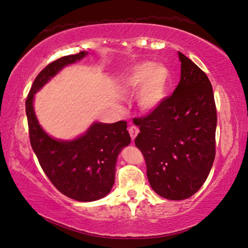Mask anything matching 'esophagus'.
<instances>
[{
    "mask_svg": "<svg viewBox=\"0 0 248 248\" xmlns=\"http://www.w3.org/2000/svg\"><path fill=\"white\" fill-rule=\"evenodd\" d=\"M128 133L130 135V138H132V140L134 141V139L136 138V136H137L138 133H139V128L137 127V126H135V125H130L129 127H128Z\"/></svg>",
    "mask_w": 248,
    "mask_h": 248,
    "instance_id": "obj_1",
    "label": "esophagus"
}]
</instances>
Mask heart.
Masks as SVG:
<instances>
[{
	"mask_svg": "<svg viewBox=\"0 0 248 248\" xmlns=\"http://www.w3.org/2000/svg\"><path fill=\"white\" fill-rule=\"evenodd\" d=\"M170 74L160 63L142 62L135 66L123 78L121 86L127 91L139 92V105L143 110H153L162 104L170 87Z\"/></svg>",
	"mask_w": 248,
	"mask_h": 248,
	"instance_id": "heart-1",
	"label": "heart"
}]
</instances>
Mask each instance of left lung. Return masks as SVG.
Listing matches in <instances>:
<instances>
[{"label":"left lung","instance_id":"obj_1","mask_svg":"<svg viewBox=\"0 0 248 248\" xmlns=\"http://www.w3.org/2000/svg\"><path fill=\"white\" fill-rule=\"evenodd\" d=\"M178 56L179 84L160 106L136 119L140 133L135 139L151 188L174 201L192 197L206 180L216 154L217 125L207 76L180 51Z\"/></svg>","mask_w":248,"mask_h":248}]
</instances>
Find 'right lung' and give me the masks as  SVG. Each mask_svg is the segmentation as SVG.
<instances>
[{
  "mask_svg": "<svg viewBox=\"0 0 248 248\" xmlns=\"http://www.w3.org/2000/svg\"><path fill=\"white\" fill-rule=\"evenodd\" d=\"M81 51L50 62L39 73L26 100L31 147L42 170L56 189L66 197L91 202L106 197L114 184L115 163L121 150L130 142L127 123H94L83 136L71 141L49 137L37 122L34 94L63 67L82 59Z\"/></svg>",
  "mask_w": 248,
  "mask_h": 248,
  "instance_id": "add662e5",
  "label": "right lung"
}]
</instances>
